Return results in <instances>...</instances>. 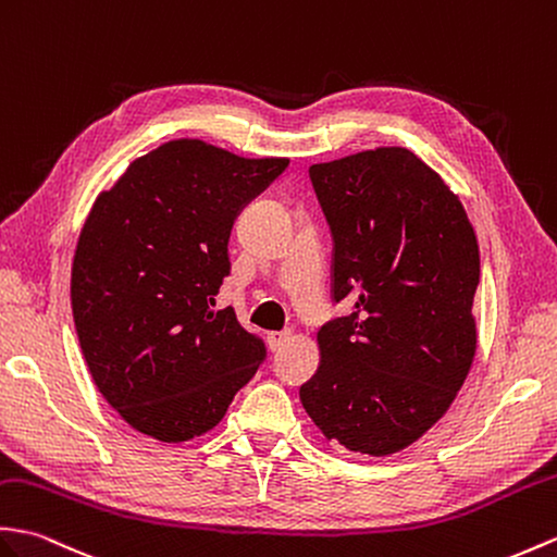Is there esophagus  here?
<instances>
[{"label": "esophagus", "mask_w": 557, "mask_h": 557, "mask_svg": "<svg viewBox=\"0 0 557 557\" xmlns=\"http://www.w3.org/2000/svg\"><path fill=\"white\" fill-rule=\"evenodd\" d=\"M292 339L289 332H268V346L270 351H280V348Z\"/></svg>", "instance_id": "34e87169"}]
</instances>
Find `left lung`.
<instances>
[{"instance_id": "obj_1", "label": "left lung", "mask_w": 557, "mask_h": 557, "mask_svg": "<svg viewBox=\"0 0 557 557\" xmlns=\"http://www.w3.org/2000/svg\"><path fill=\"white\" fill-rule=\"evenodd\" d=\"M334 237V301L301 386L327 442L384 458L446 416L476 351L480 244L458 194L406 147L310 165Z\"/></svg>"}]
</instances>
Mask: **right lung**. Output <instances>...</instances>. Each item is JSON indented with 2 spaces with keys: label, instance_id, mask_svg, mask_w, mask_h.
<instances>
[{
  "label": "right lung",
  "instance_id": "obj_1",
  "mask_svg": "<svg viewBox=\"0 0 557 557\" xmlns=\"http://www.w3.org/2000/svg\"><path fill=\"white\" fill-rule=\"evenodd\" d=\"M287 165L183 137L95 199L73 256V320L97 389L133 430L201 436L261 366L263 344L213 306L235 218Z\"/></svg>",
  "mask_w": 557,
  "mask_h": 557
}]
</instances>
